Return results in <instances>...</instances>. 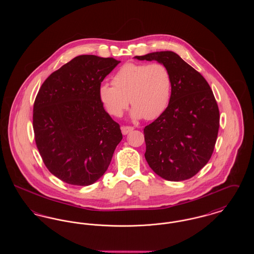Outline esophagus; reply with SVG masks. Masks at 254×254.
<instances>
[{
	"label": "esophagus",
	"mask_w": 254,
	"mask_h": 254,
	"mask_svg": "<svg viewBox=\"0 0 254 254\" xmlns=\"http://www.w3.org/2000/svg\"><path fill=\"white\" fill-rule=\"evenodd\" d=\"M121 129L122 133H123L124 135H127V134L131 132L134 128H133L132 127H127V126H126V127H122Z\"/></svg>",
	"instance_id": "34e87169"
}]
</instances>
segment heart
Returning a JSON list of instances; mask_svg holds the SVG:
<instances>
[{"instance_id":"1","label":"heart","mask_w":254,"mask_h":254,"mask_svg":"<svg viewBox=\"0 0 254 254\" xmlns=\"http://www.w3.org/2000/svg\"><path fill=\"white\" fill-rule=\"evenodd\" d=\"M112 84H103L99 96L110 115L120 117L133 106L131 117L153 120L169 106L172 91V77L169 68L161 63L124 64L113 76Z\"/></svg>"}]
</instances>
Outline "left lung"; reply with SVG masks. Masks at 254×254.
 <instances>
[{"label": "left lung", "instance_id": "left-lung-1", "mask_svg": "<svg viewBox=\"0 0 254 254\" xmlns=\"http://www.w3.org/2000/svg\"><path fill=\"white\" fill-rule=\"evenodd\" d=\"M157 61L171 73L169 106L144 128L145 157L148 166L168 181H184L203 169L212 155L220 114L205 78L172 51L135 56Z\"/></svg>", "mask_w": 254, "mask_h": 254}]
</instances>
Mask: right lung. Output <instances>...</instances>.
Here are the masks:
<instances>
[{"label":"right lung","instance_id":"add662e5","mask_svg":"<svg viewBox=\"0 0 254 254\" xmlns=\"http://www.w3.org/2000/svg\"><path fill=\"white\" fill-rule=\"evenodd\" d=\"M120 61L80 55L51 73L37 94L33 129L49 171L66 184L89 186L107 171L123 139L99 88Z\"/></svg>","mask_w":254,"mask_h":254}]
</instances>
